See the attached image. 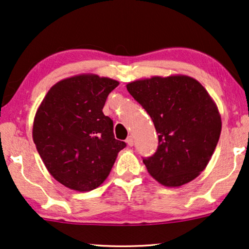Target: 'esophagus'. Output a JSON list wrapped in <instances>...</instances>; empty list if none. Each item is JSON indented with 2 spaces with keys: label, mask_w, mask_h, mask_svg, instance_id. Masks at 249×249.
<instances>
[{
  "label": "esophagus",
  "mask_w": 249,
  "mask_h": 249,
  "mask_svg": "<svg viewBox=\"0 0 249 249\" xmlns=\"http://www.w3.org/2000/svg\"><path fill=\"white\" fill-rule=\"evenodd\" d=\"M125 142L128 143V146H132L133 142H135V140H133V137L128 136V138H127V140H125Z\"/></svg>",
  "instance_id": "1"
}]
</instances>
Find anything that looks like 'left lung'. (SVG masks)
<instances>
[{"instance_id":"8db88e82","label":"left lung","mask_w":249,"mask_h":249,"mask_svg":"<svg viewBox=\"0 0 249 249\" xmlns=\"http://www.w3.org/2000/svg\"><path fill=\"white\" fill-rule=\"evenodd\" d=\"M128 92L149 114L158 133L148 173L165 186H181L207 166L221 132V118L199 82L189 76L151 77L129 83Z\"/></svg>"}]
</instances>
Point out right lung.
<instances>
[{"label":"right lung","instance_id":"obj_1","mask_svg":"<svg viewBox=\"0 0 249 249\" xmlns=\"http://www.w3.org/2000/svg\"><path fill=\"white\" fill-rule=\"evenodd\" d=\"M118 84L98 75L66 78L49 89L36 113L32 136L38 153L53 178L71 190L102 184L127 146L114 138L113 121L102 111Z\"/></svg>","mask_w":249,"mask_h":249}]
</instances>
